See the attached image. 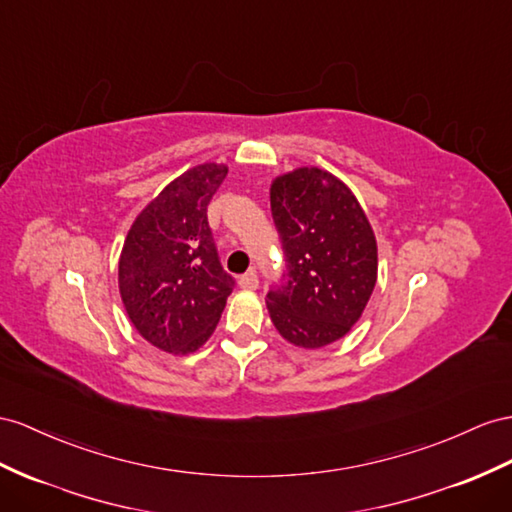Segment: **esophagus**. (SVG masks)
Returning <instances> with one entry per match:
<instances>
[{
  "instance_id": "obj_1",
  "label": "esophagus",
  "mask_w": 512,
  "mask_h": 512,
  "mask_svg": "<svg viewBox=\"0 0 512 512\" xmlns=\"http://www.w3.org/2000/svg\"><path fill=\"white\" fill-rule=\"evenodd\" d=\"M238 283H240L242 290H257V285H259L257 272H255V270H248L246 274H242Z\"/></svg>"
}]
</instances>
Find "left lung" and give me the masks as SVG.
Wrapping results in <instances>:
<instances>
[{"instance_id":"obj_1","label":"left lung","mask_w":512,"mask_h":512,"mask_svg":"<svg viewBox=\"0 0 512 512\" xmlns=\"http://www.w3.org/2000/svg\"><path fill=\"white\" fill-rule=\"evenodd\" d=\"M270 207L287 261V281L268 292L270 320L298 348L329 346L359 322L374 292L370 220L346 183L316 166L274 179Z\"/></svg>"}]
</instances>
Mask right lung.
<instances>
[{"label": "right lung", "mask_w": 512, "mask_h": 512, "mask_svg": "<svg viewBox=\"0 0 512 512\" xmlns=\"http://www.w3.org/2000/svg\"><path fill=\"white\" fill-rule=\"evenodd\" d=\"M225 164H199L173 179L131 225L119 290L127 316L149 344L190 355L212 337L233 290L207 225V205Z\"/></svg>", "instance_id": "obj_1"}]
</instances>
